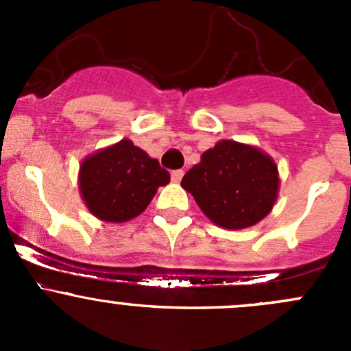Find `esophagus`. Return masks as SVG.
<instances>
[{
    "mask_svg": "<svg viewBox=\"0 0 351 351\" xmlns=\"http://www.w3.org/2000/svg\"><path fill=\"white\" fill-rule=\"evenodd\" d=\"M183 178V169H175V171H171V180L175 183H180Z\"/></svg>",
    "mask_w": 351,
    "mask_h": 351,
    "instance_id": "obj_1",
    "label": "esophagus"
}]
</instances>
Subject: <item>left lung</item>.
Wrapping results in <instances>:
<instances>
[{"mask_svg":"<svg viewBox=\"0 0 351 351\" xmlns=\"http://www.w3.org/2000/svg\"><path fill=\"white\" fill-rule=\"evenodd\" d=\"M182 186L215 226L234 231L270 214L280 178L277 162L260 147L222 139L186 171Z\"/></svg>","mask_w":351,"mask_h":351,"instance_id":"obj_1","label":"left lung"}]
</instances>
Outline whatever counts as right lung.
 <instances>
[{"label": "right lung", "mask_w": 351, "mask_h": 351, "mask_svg": "<svg viewBox=\"0 0 351 351\" xmlns=\"http://www.w3.org/2000/svg\"><path fill=\"white\" fill-rule=\"evenodd\" d=\"M169 173L130 139L98 149L80 165L77 185L88 210L104 222H127L146 210Z\"/></svg>", "instance_id": "1"}]
</instances>
